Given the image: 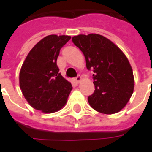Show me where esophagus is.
Wrapping results in <instances>:
<instances>
[{
    "instance_id": "esophagus-1",
    "label": "esophagus",
    "mask_w": 152,
    "mask_h": 152,
    "mask_svg": "<svg viewBox=\"0 0 152 152\" xmlns=\"http://www.w3.org/2000/svg\"><path fill=\"white\" fill-rule=\"evenodd\" d=\"M80 80H81V77H80V75H77V77H76L75 78V81L76 83H77V84H78V83L80 82Z\"/></svg>"
}]
</instances>
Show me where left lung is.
Returning a JSON list of instances; mask_svg holds the SVG:
<instances>
[{
    "label": "left lung",
    "instance_id": "left-lung-1",
    "mask_svg": "<svg viewBox=\"0 0 152 152\" xmlns=\"http://www.w3.org/2000/svg\"><path fill=\"white\" fill-rule=\"evenodd\" d=\"M72 42L83 52L87 68L94 73L95 91L88 98L90 106L104 114L121 110L134 89L133 72L128 58L119 47L101 35L75 36Z\"/></svg>",
    "mask_w": 152,
    "mask_h": 152
}]
</instances>
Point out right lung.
Returning a JSON list of instances; mask_svg holds the SVG:
<instances>
[{
  "instance_id": "add662e5",
  "label": "right lung",
  "mask_w": 152,
  "mask_h": 152,
  "mask_svg": "<svg viewBox=\"0 0 152 152\" xmlns=\"http://www.w3.org/2000/svg\"><path fill=\"white\" fill-rule=\"evenodd\" d=\"M69 36L49 35L40 40L29 54L20 72V87L31 107L43 113L59 110L66 103L72 84L59 73L57 58Z\"/></svg>"
}]
</instances>
